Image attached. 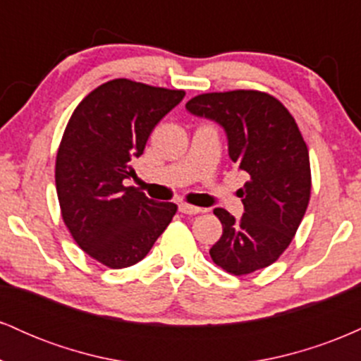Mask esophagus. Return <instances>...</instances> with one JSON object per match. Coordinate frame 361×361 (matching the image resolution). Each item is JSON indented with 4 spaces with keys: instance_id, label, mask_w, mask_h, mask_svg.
Listing matches in <instances>:
<instances>
[{
    "instance_id": "1",
    "label": "esophagus",
    "mask_w": 361,
    "mask_h": 361,
    "mask_svg": "<svg viewBox=\"0 0 361 361\" xmlns=\"http://www.w3.org/2000/svg\"><path fill=\"white\" fill-rule=\"evenodd\" d=\"M178 209H180L181 214H186V215H195V214H200L202 212L200 207L188 205V204H181L180 207H178Z\"/></svg>"
}]
</instances>
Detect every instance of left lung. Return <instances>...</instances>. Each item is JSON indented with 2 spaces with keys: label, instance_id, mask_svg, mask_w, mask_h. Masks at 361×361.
Returning <instances> with one entry per match:
<instances>
[{
  "label": "left lung",
  "instance_id": "1",
  "mask_svg": "<svg viewBox=\"0 0 361 361\" xmlns=\"http://www.w3.org/2000/svg\"><path fill=\"white\" fill-rule=\"evenodd\" d=\"M186 110L224 128L229 157L247 175L241 219L214 209L222 224L214 263L233 275L270 267L292 243L310 198L309 151L295 120L276 98L252 90L198 94Z\"/></svg>",
  "mask_w": 361,
  "mask_h": 361
}]
</instances>
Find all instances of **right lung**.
I'll list each match as a JSON object with an SVG mask.
<instances>
[{"label": "right lung", "mask_w": 361, "mask_h": 361, "mask_svg": "<svg viewBox=\"0 0 361 361\" xmlns=\"http://www.w3.org/2000/svg\"><path fill=\"white\" fill-rule=\"evenodd\" d=\"M185 91L114 80L76 106L56 159V188L64 224L86 255L109 268H127L151 251L176 205L123 186L132 159Z\"/></svg>", "instance_id": "1"}]
</instances>
